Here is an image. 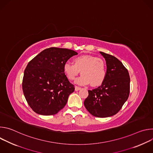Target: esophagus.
<instances>
[{"label": "esophagus", "instance_id": "34e87169", "mask_svg": "<svg viewBox=\"0 0 153 153\" xmlns=\"http://www.w3.org/2000/svg\"><path fill=\"white\" fill-rule=\"evenodd\" d=\"M80 89H81L80 87H79V86H75V91H79V90H80Z\"/></svg>", "mask_w": 153, "mask_h": 153}]
</instances>
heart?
Returning <instances> with one entry per match:
<instances>
[{"instance_id": "obj_1", "label": "heart", "mask_w": 153, "mask_h": 153, "mask_svg": "<svg viewBox=\"0 0 153 153\" xmlns=\"http://www.w3.org/2000/svg\"><path fill=\"white\" fill-rule=\"evenodd\" d=\"M81 71L82 76L75 83L79 85L91 83L93 86L101 85L106 74V68L104 61L99 57L91 55H82L74 59V63L66 62L63 71L68 79L73 80Z\"/></svg>"}]
</instances>
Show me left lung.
Listing matches in <instances>:
<instances>
[{"mask_svg": "<svg viewBox=\"0 0 153 153\" xmlns=\"http://www.w3.org/2000/svg\"><path fill=\"white\" fill-rule=\"evenodd\" d=\"M106 64V74L98 88L88 90L84 101L88 111L97 117H108L117 114L127 100L130 78L127 69L116 57L100 52Z\"/></svg>", "mask_w": 153, "mask_h": 153, "instance_id": "obj_1", "label": "left lung"}]
</instances>
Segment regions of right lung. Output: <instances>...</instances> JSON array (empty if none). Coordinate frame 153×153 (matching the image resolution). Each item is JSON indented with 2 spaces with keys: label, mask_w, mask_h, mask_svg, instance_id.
<instances>
[{
  "label": "right lung",
  "mask_w": 153,
  "mask_h": 153,
  "mask_svg": "<svg viewBox=\"0 0 153 153\" xmlns=\"http://www.w3.org/2000/svg\"><path fill=\"white\" fill-rule=\"evenodd\" d=\"M77 52L67 48L45 49L27 65L22 90L26 100L36 113L57 114L67 104L74 87L63 71L64 64Z\"/></svg>",
  "instance_id": "add662e5"
}]
</instances>
